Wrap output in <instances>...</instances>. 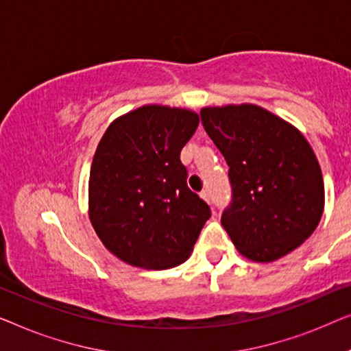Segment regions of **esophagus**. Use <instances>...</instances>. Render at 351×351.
Wrapping results in <instances>:
<instances>
[{"label": "esophagus", "mask_w": 351, "mask_h": 351, "mask_svg": "<svg viewBox=\"0 0 351 351\" xmlns=\"http://www.w3.org/2000/svg\"><path fill=\"white\" fill-rule=\"evenodd\" d=\"M200 197L204 199L205 202H208V204H211V195H210V191L208 189H204L200 192Z\"/></svg>", "instance_id": "1"}]
</instances>
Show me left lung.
<instances>
[{
    "instance_id": "8db88e82",
    "label": "left lung",
    "mask_w": 351,
    "mask_h": 351,
    "mask_svg": "<svg viewBox=\"0 0 351 351\" xmlns=\"http://www.w3.org/2000/svg\"><path fill=\"white\" fill-rule=\"evenodd\" d=\"M200 117L229 165L232 204L221 224L237 251L272 263L302 245L324 210L322 167L302 133L251 103L205 106Z\"/></svg>"
}]
</instances>
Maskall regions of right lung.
Returning a JSON list of instances; mask_svg holds the SVG:
<instances>
[{
    "label": "right lung",
    "instance_id": "add662e5",
    "mask_svg": "<svg viewBox=\"0 0 351 351\" xmlns=\"http://www.w3.org/2000/svg\"><path fill=\"white\" fill-rule=\"evenodd\" d=\"M197 125L199 114L186 108L145 105L112 121L98 143L88 219L105 248L133 267L182 264L211 216L180 160Z\"/></svg>",
    "mask_w": 351,
    "mask_h": 351
}]
</instances>
